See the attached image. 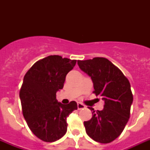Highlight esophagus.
<instances>
[{
  "mask_svg": "<svg viewBox=\"0 0 150 150\" xmlns=\"http://www.w3.org/2000/svg\"><path fill=\"white\" fill-rule=\"evenodd\" d=\"M78 109L79 110H82V109H84V108H86V106H85L84 104H82V103H78Z\"/></svg>",
  "mask_w": 150,
  "mask_h": 150,
  "instance_id": "1",
  "label": "esophagus"
}]
</instances>
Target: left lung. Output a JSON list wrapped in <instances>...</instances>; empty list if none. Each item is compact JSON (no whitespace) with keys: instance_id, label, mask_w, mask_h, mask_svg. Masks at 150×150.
<instances>
[{"instance_id":"8db88e82","label":"left lung","mask_w":150,"mask_h":150,"mask_svg":"<svg viewBox=\"0 0 150 150\" xmlns=\"http://www.w3.org/2000/svg\"><path fill=\"white\" fill-rule=\"evenodd\" d=\"M82 71L91 78L94 93L104 101L102 110L93 112L92 118L84 121L89 137L100 143H109L123 132L130 116L133 96L130 82L121 71L104 57L78 61Z\"/></svg>"}]
</instances>
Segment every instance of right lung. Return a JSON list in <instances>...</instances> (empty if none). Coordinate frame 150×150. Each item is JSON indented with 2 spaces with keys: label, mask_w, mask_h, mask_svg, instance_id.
I'll list each match as a JSON object with an SVG mask.
<instances>
[{
  "label": "right lung",
  "mask_w": 150,
  "mask_h": 150,
  "mask_svg": "<svg viewBox=\"0 0 150 150\" xmlns=\"http://www.w3.org/2000/svg\"><path fill=\"white\" fill-rule=\"evenodd\" d=\"M75 64V60L51 55L36 62L24 76L19 93L23 116L32 132L44 142L64 135L67 117L78 108L75 101L64 105L56 99Z\"/></svg>",
  "instance_id": "add662e5"
}]
</instances>
